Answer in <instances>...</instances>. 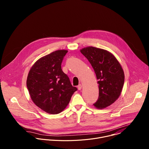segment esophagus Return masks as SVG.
I'll return each instance as SVG.
<instances>
[{
    "label": "esophagus",
    "instance_id": "obj_1",
    "mask_svg": "<svg viewBox=\"0 0 149 149\" xmlns=\"http://www.w3.org/2000/svg\"><path fill=\"white\" fill-rule=\"evenodd\" d=\"M82 85L81 84H79L78 86V89L79 90H81V88H82Z\"/></svg>",
    "mask_w": 149,
    "mask_h": 149
}]
</instances>
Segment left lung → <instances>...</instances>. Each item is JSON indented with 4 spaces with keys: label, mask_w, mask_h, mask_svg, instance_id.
I'll return each mask as SVG.
<instances>
[{
    "label": "left lung",
    "mask_w": 149,
    "mask_h": 149,
    "mask_svg": "<svg viewBox=\"0 0 149 149\" xmlns=\"http://www.w3.org/2000/svg\"><path fill=\"white\" fill-rule=\"evenodd\" d=\"M93 67L98 80L99 96L93 104L99 109L109 107L119 97L124 82L123 70L110 52L93 47L80 50Z\"/></svg>",
    "instance_id": "8db88e82"
}]
</instances>
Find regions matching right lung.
I'll list each match as a JSON object with an SVG mask.
<instances>
[{
	"label": "right lung",
	"mask_w": 149,
	"mask_h": 149,
	"mask_svg": "<svg viewBox=\"0 0 149 149\" xmlns=\"http://www.w3.org/2000/svg\"><path fill=\"white\" fill-rule=\"evenodd\" d=\"M67 50L55 51L39 59L31 68L26 86L33 102L47 113L56 114L69 104L77 90L61 69Z\"/></svg>",
	"instance_id": "right-lung-1"
}]
</instances>
